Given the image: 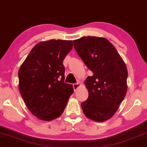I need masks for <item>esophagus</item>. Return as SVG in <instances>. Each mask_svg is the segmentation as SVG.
Returning <instances> with one entry per match:
<instances>
[{"label":"esophagus","instance_id":"esophagus-1","mask_svg":"<svg viewBox=\"0 0 147 147\" xmlns=\"http://www.w3.org/2000/svg\"><path fill=\"white\" fill-rule=\"evenodd\" d=\"M73 86L74 90L76 91V90H77L78 88H79V86H80V83H76V84H73Z\"/></svg>","mask_w":147,"mask_h":147}]
</instances>
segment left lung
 <instances>
[{
	"mask_svg": "<svg viewBox=\"0 0 147 147\" xmlns=\"http://www.w3.org/2000/svg\"><path fill=\"white\" fill-rule=\"evenodd\" d=\"M74 48L93 73L84 84L88 98L81 104L85 116L107 121L115 114L127 90V69L115 47L106 38L84 36L73 40Z\"/></svg>",
	"mask_w": 147,
	"mask_h": 147,
	"instance_id": "left-lung-1",
	"label": "left lung"
}]
</instances>
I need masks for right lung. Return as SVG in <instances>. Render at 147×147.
Wrapping results in <instances>:
<instances>
[{
	"label": "right lung",
	"mask_w": 147,
	"mask_h": 147,
	"mask_svg": "<svg viewBox=\"0 0 147 147\" xmlns=\"http://www.w3.org/2000/svg\"><path fill=\"white\" fill-rule=\"evenodd\" d=\"M73 41L50 39L33 47L18 71L19 90L33 115L43 121L60 117L74 89L64 82L63 60Z\"/></svg>",
	"instance_id": "1"
}]
</instances>
